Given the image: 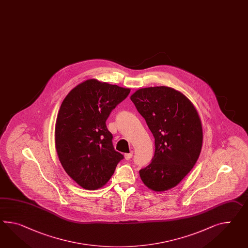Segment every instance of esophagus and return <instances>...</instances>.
Here are the masks:
<instances>
[{
  "instance_id": "obj_1",
  "label": "esophagus",
  "mask_w": 248,
  "mask_h": 248,
  "mask_svg": "<svg viewBox=\"0 0 248 248\" xmlns=\"http://www.w3.org/2000/svg\"><path fill=\"white\" fill-rule=\"evenodd\" d=\"M133 151H130L129 153H125L124 154V158L126 159V160H129L131 157H133Z\"/></svg>"
}]
</instances>
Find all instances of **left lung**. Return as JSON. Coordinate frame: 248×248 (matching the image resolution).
I'll return each instance as SVG.
<instances>
[{
    "instance_id": "8db88e82",
    "label": "left lung",
    "mask_w": 248,
    "mask_h": 248,
    "mask_svg": "<svg viewBox=\"0 0 248 248\" xmlns=\"http://www.w3.org/2000/svg\"><path fill=\"white\" fill-rule=\"evenodd\" d=\"M155 138L151 163L140 170L141 181L154 192L176 186L193 169L202 146V126L193 103L166 86L140 89L131 96Z\"/></svg>"
}]
</instances>
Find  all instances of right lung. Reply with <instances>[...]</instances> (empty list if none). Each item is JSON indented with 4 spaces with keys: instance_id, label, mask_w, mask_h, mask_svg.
<instances>
[{
    "instance_id": "add662e5",
    "label": "right lung",
    "mask_w": 248,
    "mask_h": 248,
    "mask_svg": "<svg viewBox=\"0 0 248 248\" xmlns=\"http://www.w3.org/2000/svg\"><path fill=\"white\" fill-rule=\"evenodd\" d=\"M130 89L90 79L77 85L61 105L55 149L71 178L87 190L104 186L124 158L115 151L106 121Z\"/></svg>"
}]
</instances>
